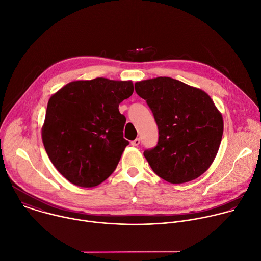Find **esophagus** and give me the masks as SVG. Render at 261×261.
<instances>
[{
  "label": "esophagus",
  "mask_w": 261,
  "mask_h": 261,
  "mask_svg": "<svg viewBox=\"0 0 261 261\" xmlns=\"http://www.w3.org/2000/svg\"><path fill=\"white\" fill-rule=\"evenodd\" d=\"M139 144H140V139H139V138H136V139H134V140L131 141V145H132V146H138Z\"/></svg>",
  "instance_id": "obj_1"
}]
</instances>
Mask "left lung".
<instances>
[{"label": "left lung", "instance_id": "1", "mask_svg": "<svg viewBox=\"0 0 261 261\" xmlns=\"http://www.w3.org/2000/svg\"><path fill=\"white\" fill-rule=\"evenodd\" d=\"M159 128V142L143 152L152 171L172 184L195 180L215 161L224 132V120L203 90L171 77L135 83Z\"/></svg>", "mask_w": 261, "mask_h": 261}]
</instances>
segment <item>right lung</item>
Wrapping results in <instances>:
<instances>
[{
    "label": "right lung",
    "mask_w": 261,
    "mask_h": 261,
    "mask_svg": "<svg viewBox=\"0 0 261 261\" xmlns=\"http://www.w3.org/2000/svg\"><path fill=\"white\" fill-rule=\"evenodd\" d=\"M134 91L133 82L95 78L72 81L47 102L41 138L59 173L72 184L90 188L108 179L129 141L119 105Z\"/></svg>",
    "instance_id": "1"
}]
</instances>
